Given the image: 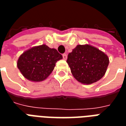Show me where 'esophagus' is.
<instances>
[{
    "instance_id": "34e87169",
    "label": "esophagus",
    "mask_w": 126,
    "mask_h": 126,
    "mask_svg": "<svg viewBox=\"0 0 126 126\" xmlns=\"http://www.w3.org/2000/svg\"><path fill=\"white\" fill-rule=\"evenodd\" d=\"M63 58L64 60H66V59H67V54H65H65H63Z\"/></svg>"
}]
</instances>
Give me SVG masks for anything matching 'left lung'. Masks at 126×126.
<instances>
[{
	"label": "left lung",
	"mask_w": 126,
	"mask_h": 126,
	"mask_svg": "<svg viewBox=\"0 0 126 126\" xmlns=\"http://www.w3.org/2000/svg\"><path fill=\"white\" fill-rule=\"evenodd\" d=\"M67 63L78 82L90 84L100 79L108 67L107 55L88 44L78 45L69 53Z\"/></svg>",
	"instance_id": "obj_1"
}]
</instances>
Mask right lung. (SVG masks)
Segmentation results:
<instances>
[{
  "label": "right lung",
  "instance_id": "obj_1",
  "mask_svg": "<svg viewBox=\"0 0 126 126\" xmlns=\"http://www.w3.org/2000/svg\"><path fill=\"white\" fill-rule=\"evenodd\" d=\"M62 55L55 48L42 44L26 50L17 61V67L26 79L41 82L52 73Z\"/></svg>",
  "mask_w": 126,
  "mask_h": 126
}]
</instances>
